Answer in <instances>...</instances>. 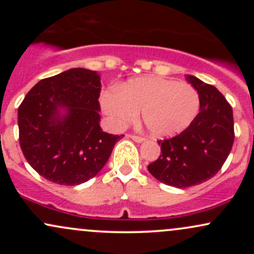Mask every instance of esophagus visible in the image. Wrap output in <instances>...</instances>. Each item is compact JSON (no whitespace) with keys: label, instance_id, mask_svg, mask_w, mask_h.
I'll return each mask as SVG.
<instances>
[{"label":"esophagus","instance_id":"34e87169","mask_svg":"<svg viewBox=\"0 0 254 254\" xmlns=\"http://www.w3.org/2000/svg\"><path fill=\"white\" fill-rule=\"evenodd\" d=\"M129 137H131V138H132L133 141H135V142H137V143H142V142L144 141L143 137H141V136H137V135H129Z\"/></svg>","mask_w":254,"mask_h":254}]
</instances>
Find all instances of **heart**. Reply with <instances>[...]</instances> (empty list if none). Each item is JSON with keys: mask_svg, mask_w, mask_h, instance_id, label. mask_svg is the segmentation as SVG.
Wrapping results in <instances>:
<instances>
[{"mask_svg": "<svg viewBox=\"0 0 254 254\" xmlns=\"http://www.w3.org/2000/svg\"><path fill=\"white\" fill-rule=\"evenodd\" d=\"M199 94L191 84L156 76L137 77L121 88L101 94V107L116 127H124L139 117L153 136L182 132L196 118Z\"/></svg>", "mask_w": 254, "mask_h": 254, "instance_id": "heart-1", "label": "heart"}]
</instances>
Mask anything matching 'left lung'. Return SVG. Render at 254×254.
I'll return each instance as SVG.
<instances>
[{"label": "left lung", "instance_id": "1", "mask_svg": "<svg viewBox=\"0 0 254 254\" xmlns=\"http://www.w3.org/2000/svg\"><path fill=\"white\" fill-rule=\"evenodd\" d=\"M186 80L199 94V113L179 135L157 141L159 159L148 171L159 182L174 188H191L221 170L234 142L232 106L216 87L192 75Z\"/></svg>", "mask_w": 254, "mask_h": 254}]
</instances>
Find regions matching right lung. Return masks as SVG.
<instances>
[{
	"label": "right lung",
	"instance_id": "right-lung-1",
	"mask_svg": "<svg viewBox=\"0 0 254 254\" xmlns=\"http://www.w3.org/2000/svg\"><path fill=\"white\" fill-rule=\"evenodd\" d=\"M100 90L97 71L72 68L39 81L19 106L20 147L45 179L66 186L88 182L123 137L101 130Z\"/></svg>",
	"mask_w": 254,
	"mask_h": 254
}]
</instances>
